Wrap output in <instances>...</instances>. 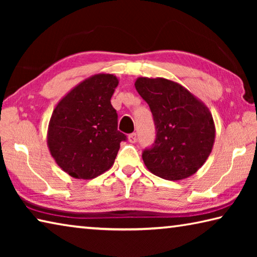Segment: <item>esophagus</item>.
I'll return each instance as SVG.
<instances>
[{
    "label": "esophagus",
    "instance_id": "34e87169",
    "mask_svg": "<svg viewBox=\"0 0 257 257\" xmlns=\"http://www.w3.org/2000/svg\"><path fill=\"white\" fill-rule=\"evenodd\" d=\"M128 141L130 142V143H136L137 142V135H136V133H133V134H130L129 136H128Z\"/></svg>",
    "mask_w": 257,
    "mask_h": 257
}]
</instances>
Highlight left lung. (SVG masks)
Returning a JSON list of instances; mask_svg holds the SVG:
<instances>
[{"label":"left lung","mask_w":257,"mask_h":257,"mask_svg":"<svg viewBox=\"0 0 257 257\" xmlns=\"http://www.w3.org/2000/svg\"><path fill=\"white\" fill-rule=\"evenodd\" d=\"M135 87L150 105L156 128L153 147L143 152L146 168L165 180L193 176L214 144L215 124L208 107L184 86L165 78L139 77Z\"/></svg>","instance_id":"left-lung-1"}]
</instances>
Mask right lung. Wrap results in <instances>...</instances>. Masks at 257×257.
<instances>
[{"label": "right lung", "instance_id": "add662e5", "mask_svg": "<svg viewBox=\"0 0 257 257\" xmlns=\"http://www.w3.org/2000/svg\"><path fill=\"white\" fill-rule=\"evenodd\" d=\"M118 84L115 76L97 73L73 87L55 105L47 147L56 164L72 178L89 180L107 171L125 141L111 104Z\"/></svg>", "mask_w": 257, "mask_h": 257}]
</instances>
